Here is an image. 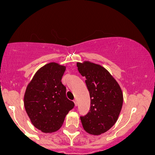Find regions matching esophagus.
Listing matches in <instances>:
<instances>
[{"mask_svg": "<svg viewBox=\"0 0 155 155\" xmlns=\"http://www.w3.org/2000/svg\"><path fill=\"white\" fill-rule=\"evenodd\" d=\"M73 102H74V104H75V106H76H76H77V104H78V103H77V100H76V99H75L74 101H73Z\"/></svg>", "mask_w": 155, "mask_h": 155, "instance_id": "1", "label": "esophagus"}]
</instances>
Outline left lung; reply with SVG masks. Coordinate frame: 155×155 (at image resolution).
<instances>
[{
    "label": "left lung",
    "instance_id": "1",
    "mask_svg": "<svg viewBox=\"0 0 155 155\" xmlns=\"http://www.w3.org/2000/svg\"><path fill=\"white\" fill-rule=\"evenodd\" d=\"M85 78L90 94V110L81 116L84 130L92 135H101L116 122L123 104V94L118 82L102 66L89 61L76 64Z\"/></svg>",
    "mask_w": 155,
    "mask_h": 155
}]
</instances>
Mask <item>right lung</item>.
<instances>
[{
    "instance_id": "right-lung-1",
    "label": "right lung",
    "mask_w": 155,
    "mask_h": 155,
    "mask_svg": "<svg viewBox=\"0 0 155 155\" xmlns=\"http://www.w3.org/2000/svg\"><path fill=\"white\" fill-rule=\"evenodd\" d=\"M65 69L54 62L47 64L35 73L26 88V112L34 126L43 133L58 130L74 107V103L67 98L66 87L61 82Z\"/></svg>"
}]
</instances>
